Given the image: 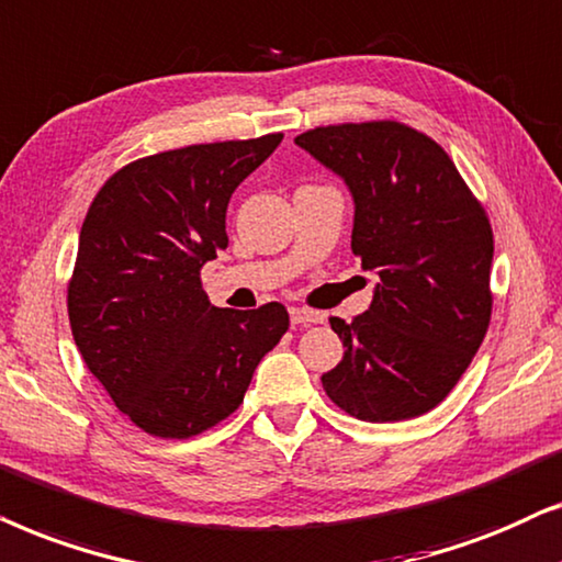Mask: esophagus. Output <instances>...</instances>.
<instances>
[{"label":"esophagus","instance_id":"34e87169","mask_svg":"<svg viewBox=\"0 0 562 562\" xmlns=\"http://www.w3.org/2000/svg\"><path fill=\"white\" fill-rule=\"evenodd\" d=\"M290 321H293V324H297V326H308V324H321V321H324V316H321L318 311L293 305V308H290Z\"/></svg>","mask_w":562,"mask_h":562}]
</instances>
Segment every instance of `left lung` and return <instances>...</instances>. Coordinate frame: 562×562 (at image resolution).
I'll return each mask as SVG.
<instances>
[{"label":"left lung","mask_w":562,"mask_h":562,"mask_svg":"<svg viewBox=\"0 0 562 562\" xmlns=\"http://www.w3.org/2000/svg\"><path fill=\"white\" fill-rule=\"evenodd\" d=\"M295 144L355 200L351 251L378 274L370 308L328 318L344 357L321 378L349 416L406 422L439 406L491 321L493 231L445 148L393 120L301 133Z\"/></svg>","instance_id":"8db88e82"}]
</instances>
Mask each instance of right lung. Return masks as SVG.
Returning <instances> with one entry per match:
<instances>
[{
    "label": "right lung",
    "instance_id": "1",
    "mask_svg": "<svg viewBox=\"0 0 562 562\" xmlns=\"http://www.w3.org/2000/svg\"><path fill=\"white\" fill-rule=\"evenodd\" d=\"M282 133L146 156L115 171L81 223L69 321L87 368L146 434L187 439L241 406L285 305L215 308L200 269L228 246L238 184Z\"/></svg>",
    "mask_w": 562,
    "mask_h": 562
}]
</instances>
